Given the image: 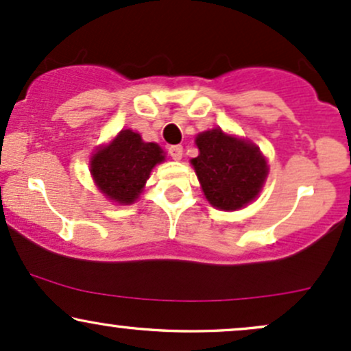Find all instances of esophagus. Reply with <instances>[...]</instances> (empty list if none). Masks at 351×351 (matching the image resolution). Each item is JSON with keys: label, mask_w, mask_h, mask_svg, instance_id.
<instances>
[{"label": "esophagus", "mask_w": 351, "mask_h": 351, "mask_svg": "<svg viewBox=\"0 0 351 351\" xmlns=\"http://www.w3.org/2000/svg\"><path fill=\"white\" fill-rule=\"evenodd\" d=\"M168 153H170V156L173 160H181V156H183V147L181 145H173V147L168 148Z\"/></svg>", "instance_id": "1"}]
</instances>
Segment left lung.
Segmentation results:
<instances>
[{"label":"left lung","mask_w":351,"mask_h":351,"mask_svg":"<svg viewBox=\"0 0 351 351\" xmlns=\"http://www.w3.org/2000/svg\"><path fill=\"white\" fill-rule=\"evenodd\" d=\"M196 147L199 155L191 165L213 206L236 211L256 199L269 173L267 162L256 145L213 128L196 136Z\"/></svg>","instance_id":"1"}]
</instances>
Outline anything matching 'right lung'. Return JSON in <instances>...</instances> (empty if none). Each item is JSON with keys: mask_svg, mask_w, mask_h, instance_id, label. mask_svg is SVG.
<instances>
[{"mask_svg": "<svg viewBox=\"0 0 351 351\" xmlns=\"http://www.w3.org/2000/svg\"><path fill=\"white\" fill-rule=\"evenodd\" d=\"M165 153L156 143L143 142L136 132L122 130L90 158V175L95 184L114 203L132 204L143 191L145 183Z\"/></svg>", "mask_w": 351, "mask_h": 351, "instance_id": "1", "label": "right lung"}]
</instances>
